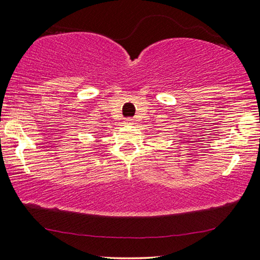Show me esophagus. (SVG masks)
<instances>
[{
	"label": "esophagus",
	"instance_id": "34e87169",
	"mask_svg": "<svg viewBox=\"0 0 260 260\" xmlns=\"http://www.w3.org/2000/svg\"><path fill=\"white\" fill-rule=\"evenodd\" d=\"M126 121H127V123H133V119H127Z\"/></svg>",
	"mask_w": 260,
	"mask_h": 260
}]
</instances>
